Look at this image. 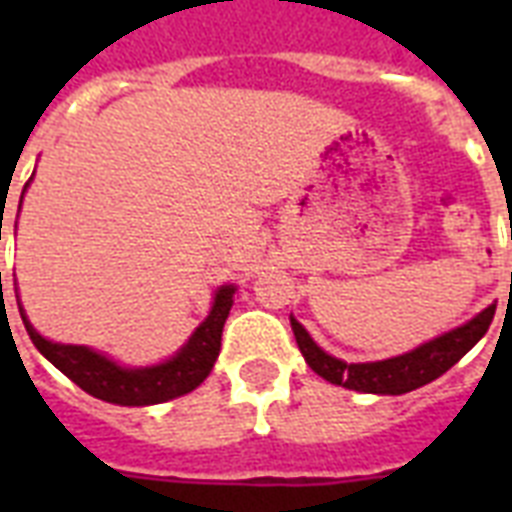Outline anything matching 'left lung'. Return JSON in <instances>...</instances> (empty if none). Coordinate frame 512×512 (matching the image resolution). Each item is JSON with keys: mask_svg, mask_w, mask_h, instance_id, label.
Returning <instances> with one entry per match:
<instances>
[{"mask_svg": "<svg viewBox=\"0 0 512 512\" xmlns=\"http://www.w3.org/2000/svg\"><path fill=\"white\" fill-rule=\"evenodd\" d=\"M492 319L494 305H489L470 321L449 329L444 335L433 337V340L422 342L409 353L382 358V361H366V364H348V361L329 356L327 350L319 348L313 337L308 335V329L295 316H289L297 348L313 372L332 385H342V388L358 390V393H377V396H401V393L422 388V385H428L444 372H449L486 335Z\"/></svg>", "mask_w": 512, "mask_h": 512, "instance_id": "obj_1", "label": "left lung"}]
</instances>
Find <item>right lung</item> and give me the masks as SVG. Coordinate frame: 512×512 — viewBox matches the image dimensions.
I'll list each match as a JSON object with an SVG mask.
<instances>
[{
    "mask_svg": "<svg viewBox=\"0 0 512 512\" xmlns=\"http://www.w3.org/2000/svg\"><path fill=\"white\" fill-rule=\"evenodd\" d=\"M20 201H23V196H20ZM233 295H236L233 284L217 287L207 319L193 329V335L188 337V342L177 350L175 356L154 366H124L111 356H106V353H100V350L87 348V345H66V342L47 340L28 321L23 305L18 303V308L20 319L26 324V332L36 345V350L52 366H58L68 380H74L90 396L108 401V404L151 406L185 396V393H191L193 388H199L201 382L207 380V374L212 372V366L220 356L223 324L228 319V313H231ZM15 297H18V289H15Z\"/></svg>",
    "mask_w": 512,
    "mask_h": 512,
    "instance_id": "add662e5",
    "label": "right lung"
}]
</instances>
